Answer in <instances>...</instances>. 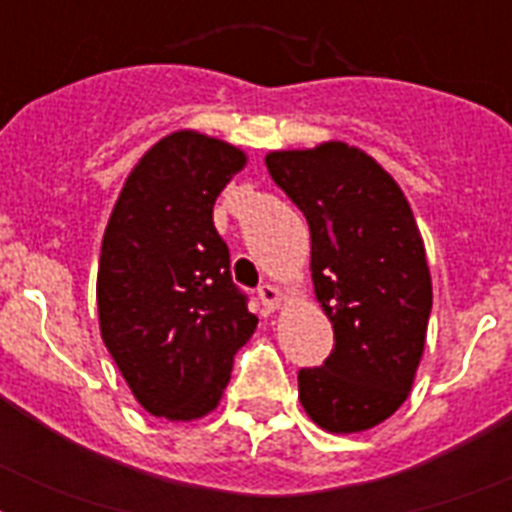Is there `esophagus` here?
Instances as JSON below:
<instances>
[{
    "instance_id": "esophagus-1",
    "label": "esophagus",
    "mask_w": 512,
    "mask_h": 512,
    "mask_svg": "<svg viewBox=\"0 0 512 512\" xmlns=\"http://www.w3.org/2000/svg\"><path fill=\"white\" fill-rule=\"evenodd\" d=\"M257 297H260V303H263V308L268 313L276 311L281 305V292L273 284H263V287L257 289Z\"/></svg>"
}]
</instances>
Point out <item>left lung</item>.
<instances>
[{
	"instance_id": "obj_1",
	"label": "left lung",
	"mask_w": 512,
	"mask_h": 512,
	"mask_svg": "<svg viewBox=\"0 0 512 512\" xmlns=\"http://www.w3.org/2000/svg\"><path fill=\"white\" fill-rule=\"evenodd\" d=\"M265 167L308 220L313 287L335 329L327 361L297 372L303 409L329 433L374 428L412 390L433 308L412 207L345 143L273 151Z\"/></svg>"
}]
</instances>
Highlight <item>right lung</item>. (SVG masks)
<instances>
[{
  "label": "right lung",
  "instance_id": "obj_1",
  "mask_svg": "<svg viewBox=\"0 0 512 512\" xmlns=\"http://www.w3.org/2000/svg\"><path fill=\"white\" fill-rule=\"evenodd\" d=\"M247 164L239 148L183 130L159 140L127 177L98 265L100 335L146 412L196 420L231 380L255 332L231 279L212 207Z\"/></svg>",
  "mask_w": 512,
  "mask_h": 512
}]
</instances>
